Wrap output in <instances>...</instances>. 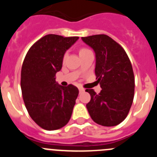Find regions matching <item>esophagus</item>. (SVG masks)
<instances>
[{
    "label": "esophagus",
    "instance_id": "1",
    "mask_svg": "<svg viewBox=\"0 0 157 157\" xmlns=\"http://www.w3.org/2000/svg\"><path fill=\"white\" fill-rule=\"evenodd\" d=\"M78 90H79L80 93H82V92H84V91H85V90H84L83 88H82V87H79V88H78Z\"/></svg>",
    "mask_w": 157,
    "mask_h": 157
}]
</instances>
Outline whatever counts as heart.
I'll return each mask as SVG.
<instances>
[{
  "mask_svg": "<svg viewBox=\"0 0 157 157\" xmlns=\"http://www.w3.org/2000/svg\"><path fill=\"white\" fill-rule=\"evenodd\" d=\"M86 50H88V49H86V48H82L81 50H80V52H84V51H86Z\"/></svg>",
  "mask_w": 157,
  "mask_h": 157,
  "instance_id": "1",
  "label": "heart"
}]
</instances>
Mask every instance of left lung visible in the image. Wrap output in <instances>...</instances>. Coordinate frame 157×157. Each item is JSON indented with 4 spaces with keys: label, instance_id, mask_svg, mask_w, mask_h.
Segmentation results:
<instances>
[{
    "label": "left lung",
    "instance_id": "8db88e82",
    "mask_svg": "<svg viewBox=\"0 0 157 157\" xmlns=\"http://www.w3.org/2000/svg\"><path fill=\"white\" fill-rule=\"evenodd\" d=\"M82 40L95 52V75L102 89L99 94L86 90L91 96L86 105L89 114L99 125H118L127 116L134 100V75L130 59L121 45L108 35Z\"/></svg>",
    "mask_w": 157,
    "mask_h": 157
}]
</instances>
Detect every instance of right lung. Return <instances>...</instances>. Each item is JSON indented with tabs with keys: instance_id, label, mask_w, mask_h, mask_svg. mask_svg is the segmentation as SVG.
Segmentation results:
<instances>
[{
	"instance_id": "1",
	"label": "right lung",
	"mask_w": 157,
	"mask_h": 157,
	"mask_svg": "<svg viewBox=\"0 0 157 157\" xmlns=\"http://www.w3.org/2000/svg\"><path fill=\"white\" fill-rule=\"evenodd\" d=\"M78 37L56 34L44 36L30 47L21 70L23 101L31 119L41 128L58 130L68 123L78 95L73 85L62 86L56 82L66 51Z\"/></svg>"
}]
</instances>
